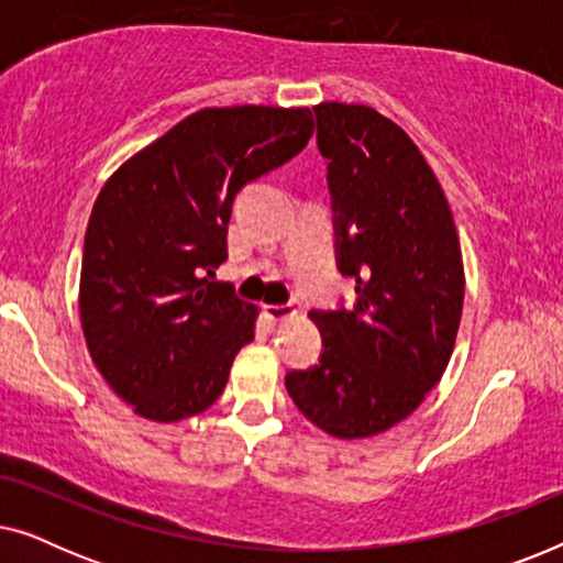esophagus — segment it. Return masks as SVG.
<instances>
[{
    "label": "esophagus",
    "instance_id": "1",
    "mask_svg": "<svg viewBox=\"0 0 563 563\" xmlns=\"http://www.w3.org/2000/svg\"><path fill=\"white\" fill-rule=\"evenodd\" d=\"M264 314L268 320L282 322V320L295 318V307L291 305H264Z\"/></svg>",
    "mask_w": 563,
    "mask_h": 563
}]
</instances>
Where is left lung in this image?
<instances>
[{
  "label": "left lung",
  "instance_id": "left-lung-1",
  "mask_svg": "<svg viewBox=\"0 0 563 563\" xmlns=\"http://www.w3.org/2000/svg\"><path fill=\"white\" fill-rule=\"evenodd\" d=\"M341 274L353 310L320 312V364L287 374L299 412L328 435H379L441 382L464 310V261L433 168L402 128L366 104L322 102Z\"/></svg>",
  "mask_w": 563,
  "mask_h": 563
}]
</instances>
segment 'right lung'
Returning a JSON list of instances; mask_svg holds the SVG:
<instances>
[{
	"mask_svg": "<svg viewBox=\"0 0 563 563\" xmlns=\"http://www.w3.org/2000/svg\"><path fill=\"white\" fill-rule=\"evenodd\" d=\"M307 107H205L128 158L99 191L84 238L79 312L91 361L153 422L207 410L258 307L225 282L228 222L245 184L312 137Z\"/></svg>",
	"mask_w": 563,
	"mask_h": 563,
	"instance_id": "1",
	"label": "right lung"
}]
</instances>
